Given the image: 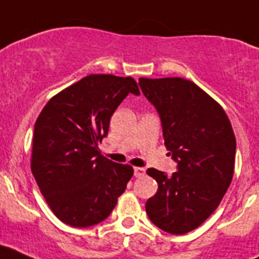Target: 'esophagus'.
<instances>
[{
	"label": "esophagus",
	"mask_w": 259,
	"mask_h": 259,
	"mask_svg": "<svg viewBox=\"0 0 259 259\" xmlns=\"http://www.w3.org/2000/svg\"><path fill=\"white\" fill-rule=\"evenodd\" d=\"M134 171L136 178H141V176L145 175V168H144V167H135Z\"/></svg>",
	"instance_id": "esophagus-1"
}]
</instances>
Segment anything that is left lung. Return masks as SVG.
Listing matches in <instances>:
<instances>
[{
	"label": "left lung",
	"mask_w": 259,
	"mask_h": 259,
	"mask_svg": "<svg viewBox=\"0 0 259 259\" xmlns=\"http://www.w3.org/2000/svg\"><path fill=\"white\" fill-rule=\"evenodd\" d=\"M141 91L161 116L164 145L178 162L168 176L146 174L158 183L146 214L162 231L184 235L219 206L232 182L236 139L223 107L191 80L139 79Z\"/></svg>",
	"instance_id": "1"
}]
</instances>
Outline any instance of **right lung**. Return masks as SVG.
Here are the masks:
<instances>
[{
    "instance_id": "right-lung-1",
    "label": "right lung",
    "mask_w": 259,
    "mask_h": 259,
    "mask_svg": "<svg viewBox=\"0 0 259 259\" xmlns=\"http://www.w3.org/2000/svg\"><path fill=\"white\" fill-rule=\"evenodd\" d=\"M128 93L140 95L134 77L88 75L50 98L36 120L32 174L54 215L71 227L105 221L134 175L132 166L98 149Z\"/></svg>"
}]
</instances>
